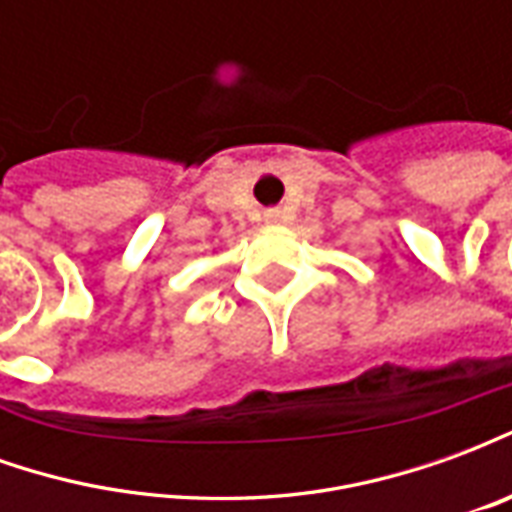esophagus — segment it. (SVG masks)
Masks as SVG:
<instances>
[{"instance_id":"34e87169","label":"esophagus","mask_w":512,"mask_h":512,"mask_svg":"<svg viewBox=\"0 0 512 512\" xmlns=\"http://www.w3.org/2000/svg\"><path fill=\"white\" fill-rule=\"evenodd\" d=\"M279 219H282V213H279V211H268L266 213V222L268 224H277Z\"/></svg>"}]
</instances>
